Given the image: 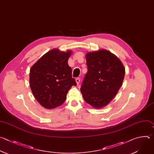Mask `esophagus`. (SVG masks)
I'll use <instances>...</instances> for the list:
<instances>
[{
  "label": "esophagus",
  "instance_id": "34e87169",
  "mask_svg": "<svg viewBox=\"0 0 154 154\" xmlns=\"http://www.w3.org/2000/svg\"><path fill=\"white\" fill-rule=\"evenodd\" d=\"M80 78H79V77H77V78L75 79V81H76V82H77V85H79V83H80Z\"/></svg>",
  "mask_w": 154,
  "mask_h": 154
}]
</instances>
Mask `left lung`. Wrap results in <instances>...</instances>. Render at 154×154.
<instances>
[{"label": "left lung", "instance_id": "left-lung-1", "mask_svg": "<svg viewBox=\"0 0 154 154\" xmlns=\"http://www.w3.org/2000/svg\"><path fill=\"white\" fill-rule=\"evenodd\" d=\"M88 72L80 91L85 101L94 108L107 105L120 89L125 74L121 61L105 49L86 56Z\"/></svg>", "mask_w": 154, "mask_h": 154}]
</instances>
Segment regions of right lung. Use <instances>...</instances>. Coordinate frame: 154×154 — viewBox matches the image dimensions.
I'll return each instance as SVG.
<instances>
[{"label": "right lung", "instance_id": "right-lung-1", "mask_svg": "<svg viewBox=\"0 0 154 154\" xmlns=\"http://www.w3.org/2000/svg\"><path fill=\"white\" fill-rule=\"evenodd\" d=\"M70 51L54 49L43 55L31 68L29 85L39 103L47 109L62 105L72 86H76L68 60Z\"/></svg>", "mask_w": 154, "mask_h": 154}]
</instances>
